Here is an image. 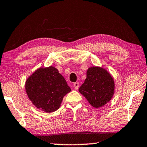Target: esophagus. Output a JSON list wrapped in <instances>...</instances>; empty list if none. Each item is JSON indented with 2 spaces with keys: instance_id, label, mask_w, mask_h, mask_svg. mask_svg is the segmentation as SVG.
<instances>
[{
  "instance_id": "esophagus-1",
  "label": "esophagus",
  "mask_w": 147,
  "mask_h": 147,
  "mask_svg": "<svg viewBox=\"0 0 147 147\" xmlns=\"http://www.w3.org/2000/svg\"><path fill=\"white\" fill-rule=\"evenodd\" d=\"M74 87L76 88V90H77L79 88V82H75L74 84Z\"/></svg>"
}]
</instances>
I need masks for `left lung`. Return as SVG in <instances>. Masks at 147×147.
I'll use <instances>...</instances> for the list:
<instances>
[{
	"mask_svg": "<svg viewBox=\"0 0 147 147\" xmlns=\"http://www.w3.org/2000/svg\"><path fill=\"white\" fill-rule=\"evenodd\" d=\"M79 91L93 107H100L113 97L115 92L114 79L104 68L90 67L87 70L86 79Z\"/></svg>",
	"mask_w": 147,
	"mask_h": 147,
	"instance_id": "8db88e82",
	"label": "left lung"
}]
</instances>
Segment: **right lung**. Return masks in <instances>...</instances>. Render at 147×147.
<instances>
[{
	"mask_svg": "<svg viewBox=\"0 0 147 147\" xmlns=\"http://www.w3.org/2000/svg\"><path fill=\"white\" fill-rule=\"evenodd\" d=\"M26 90L32 104L46 113L59 109L64 96L71 91L64 77L52 66L36 70L27 79Z\"/></svg>",
	"mask_w": 147,
	"mask_h": 147,
	"instance_id": "right-lung-1",
	"label": "right lung"
}]
</instances>
